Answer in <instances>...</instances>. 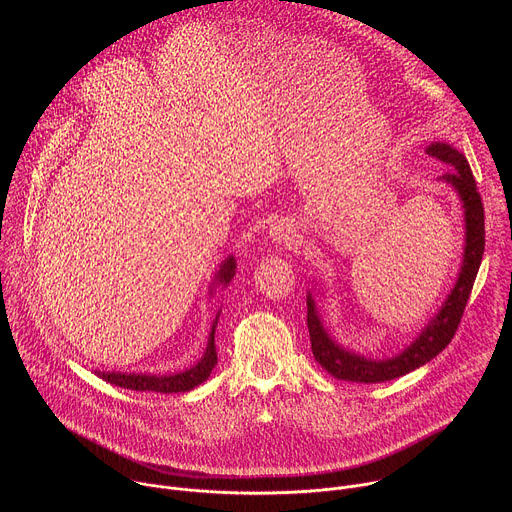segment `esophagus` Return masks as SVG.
Segmentation results:
<instances>
[{
    "mask_svg": "<svg viewBox=\"0 0 512 512\" xmlns=\"http://www.w3.org/2000/svg\"><path fill=\"white\" fill-rule=\"evenodd\" d=\"M267 235H269L271 243H275V247H277V245H279V247H291V245H296L298 239H300V235L296 233V229L291 227L289 223H285V221L273 223V225L269 227Z\"/></svg>",
    "mask_w": 512,
    "mask_h": 512,
    "instance_id": "esophagus-1",
    "label": "esophagus"
}]
</instances>
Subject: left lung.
Wrapping results in <instances>:
<instances>
[{
    "label": "left lung",
    "mask_w": 512,
    "mask_h": 512,
    "mask_svg": "<svg viewBox=\"0 0 512 512\" xmlns=\"http://www.w3.org/2000/svg\"><path fill=\"white\" fill-rule=\"evenodd\" d=\"M425 152L452 168L437 180L458 194L464 208V253L456 283L452 285L442 308L429 318L409 346L389 358H371L342 346L328 332L316 304V298L322 296V291L318 283L312 281L314 285L306 294L312 352L316 362L322 364V369H326L334 379L350 383H385L403 377L440 354L458 330L484 255V208L470 164L460 150H456L448 141H433L427 145Z\"/></svg>",
    "instance_id": "obj_1"
}]
</instances>
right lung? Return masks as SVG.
Instances as JSON below:
<instances>
[{"instance_id":"add662e5","label":"right lung","mask_w":512,"mask_h":512,"mask_svg":"<svg viewBox=\"0 0 512 512\" xmlns=\"http://www.w3.org/2000/svg\"><path fill=\"white\" fill-rule=\"evenodd\" d=\"M237 271V261L233 255H229L218 271L212 277V283L208 287V296L212 298V294H216L218 287H227L231 283V279L235 277ZM223 310H218L212 326H210V334H208V342L204 348V354L198 358L196 364H192L190 369L178 371V373H168V375H160V373H121V371H95L97 377H101L103 381L121 387V389H131V391H154V393H186L192 391L194 387L202 385L216 364V346H214V330L218 324V316H221Z\"/></svg>"}]
</instances>
